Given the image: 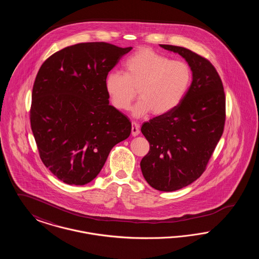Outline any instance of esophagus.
<instances>
[{
    "label": "esophagus",
    "mask_w": 259,
    "mask_h": 259,
    "mask_svg": "<svg viewBox=\"0 0 259 259\" xmlns=\"http://www.w3.org/2000/svg\"><path fill=\"white\" fill-rule=\"evenodd\" d=\"M140 126H139V124L136 123V122H132V128H131V133H132V136L139 135L140 134Z\"/></svg>",
    "instance_id": "esophagus-1"
}]
</instances>
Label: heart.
<instances>
[{
	"mask_svg": "<svg viewBox=\"0 0 259 259\" xmlns=\"http://www.w3.org/2000/svg\"><path fill=\"white\" fill-rule=\"evenodd\" d=\"M190 80L191 70L185 62L171 60L142 48L126 59L124 74L112 71L107 74L105 89L117 111L130 109L138 90L140 100L133 109L135 117L146 116L151 111L154 115H164L179 106Z\"/></svg>",
	"mask_w": 259,
	"mask_h": 259,
	"instance_id": "1",
	"label": "heart"
}]
</instances>
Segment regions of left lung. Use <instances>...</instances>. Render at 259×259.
<instances>
[{"instance_id": "left-lung-1", "label": "left lung", "mask_w": 259, "mask_h": 259, "mask_svg": "<svg viewBox=\"0 0 259 259\" xmlns=\"http://www.w3.org/2000/svg\"><path fill=\"white\" fill-rule=\"evenodd\" d=\"M179 53L192 71V82L179 106L142 126L149 151L141 161L144 178L160 191H175L205 172L222 138L225 123V94L212 64L182 47L160 45Z\"/></svg>"}]
</instances>
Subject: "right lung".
<instances>
[{"instance_id":"1","label":"right lung","mask_w":259,"mask_h":259,"mask_svg":"<svg viewBox=\"0 0 259 259\" xmlns=\"http://www.w3.org/2000/svg\"><path fill=\"white\" fill-rule=\"evenodd\" d=\"M132 48L82 42L52 54L37 72L30 121L39 157L57 179L83 185L102 170L131 122L109 103L105 79Z\"/></svg>"}]
</instances>
